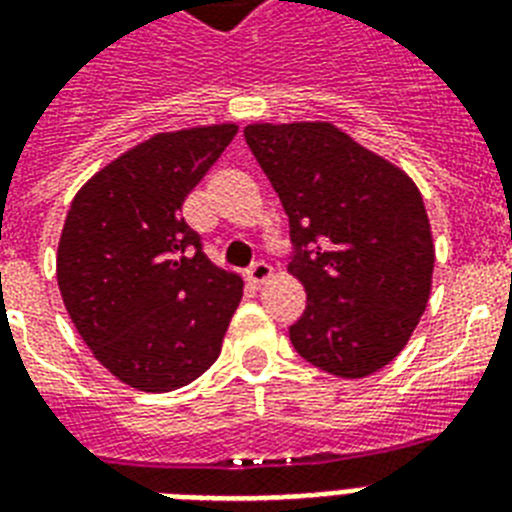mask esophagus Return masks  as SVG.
<instances>
[{
  "mask_svg": "<svg viewBox=\"0 0 512 512\" xmlns=\"http://www.w3.org/2000/svg\"><path fill=\"white\" fill-rule=\"evenodd\" d=\"M273 271H271V265L263 263V260H257L252 268L247 271V281L249 284H255V287H260V284H265V281L271 279Z\"/></svg>",
  "mask_w": 512,
  "mask_h": 512,
  "instance_id": "obj_1",
  "label": "esophagus"
}]
</instances>
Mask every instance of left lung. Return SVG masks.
Listing matches in <instances>:
<instances>
[{"label": "left lung", "mask_w": 512, "mask_h": 512, "mask_svg": "<svg viewBox=\"0 0 512 512\" xmlns=\"http://www.w3.org/2000/svg\"><path fill=\"white\" fill-rule=\"evenodd\" d=\"M244 138L287 212L289 271L308 295L289 340L337 377L377 372L430 297L436 252L417 185L335 124H249Z\"/></svg>", "instance_id": "left-lung-1"}]
</instances>
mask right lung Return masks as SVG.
I'll return each instance as SVG.
<instances>
[{"instance_id": "right-lung-1", "label": "right lung", "mask_w": 512, "mask_h": 512, "mask_svg": "<svg viewBox=\"0 0 512 512\" xmlns=\"http://www.w3.org/2000/svg\"><path fill=\"white\" fill-rule=\"evenodd\" d=\"M236 130L154 135L71 201L58 244L60 295L95 358L130 388H183L220 356L244 281L209 263L183 201Z\"/></svg>"}]
</instances>
